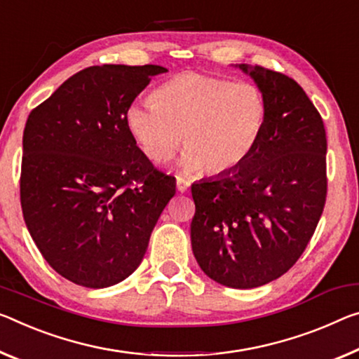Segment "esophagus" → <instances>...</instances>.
I'll list each match as a JSON object with an SVG mask.
<instances>
[{"label": "esophagus", "mask_w": 359, "mask_h": 359, "mask_svg": "<svg viewBox=\"0 0 359 359\" xmlns=\"http://www.w3.org/2000/svg\"><path fill=\"white\" fill-rule=\"evenodd\" d=\"M190 185H191L190 180H187V179H184V177H177V190H179L180 193L189 191Z\"/></svg>", "instance_id": "1"}]
</instances>
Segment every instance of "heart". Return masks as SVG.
Returning a JSON list of instances; mask_svg holds the SVG:
<instances>
[{
	"mask_svg": "<svg viewBox=\"0 0 359 359\" xmlns=\"http://www.w3.org/2000/svg\"><path fill=\"white\" fill-rule=\"evenodd\" d=\"M153 97L128 108V128L156 163L169 159L184 137L185 170L231 172L252 155L265 126L264 93L249 81L184 72Z\"/></svg>",
	"mask_w": 359,
	"mask_h": 359,
	"instance_id": "1",
	"label": "heart"
}]
</instances>
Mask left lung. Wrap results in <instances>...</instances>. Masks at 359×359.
Listing matches in <instances>:
<instances>
[{
	"instance_id": "obj_1",
	"label": "left lung",
	"mask_w": 359,
	"mask_h": 359,
	"mask_svg": "<svg viewBox=\"0 0 359 359\" xmlns=\"http://www.w3.org/2000/svg\"><path fill=\"white\" fill-rule=\"evenodd\" d=\"M266 102L260 140L246 163L191 185V249L210 280L251 289L283 276L304 254L327 195L326 129L297 81L240 65Z\"/></svg>"
}]
</instances>
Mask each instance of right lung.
Returning <instances> with one entry per match:
<instances>
[{
  "instance_id": "1",
  "label": "right lung",
  "mask_w": 359,
  "mask_h": 359,
  "mask_svg": "<svg viewBox=\"0 0 359 359\" xmlns=\"http://www.w3.org/2000/svg\"><path fill=\"white\" fill-rule=\"evenodd\" d=\"M159 65H95L33 108L24 130L20 204L39 252L68 281L108 287L134 273L175 177L137 147L128 108Z\"/></svg>"
}]
</instances>
